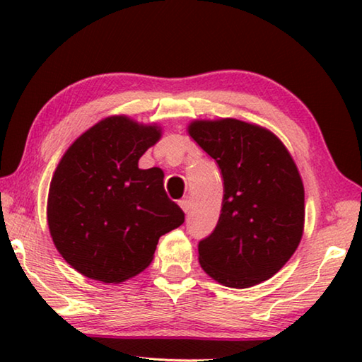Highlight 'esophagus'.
Segmentation results:
<instances>
[{
    "mask_svg": "<svg viewBox=\"0 0 362 362\" xmlns=\"http://www.w3.org/2000/svg\"><path fill=\"white\" fill-rule=\"evenodd\" d=\"M179 204H180V207L183 209V212H185V214H189V209H192V201H189V198L182 199Z\"/></svg>",
    "mask_w": 362,
    "mask_h": 362,
    "instance_id": "esophagus-1",
    "label": "esophagus"
}]
</instances>
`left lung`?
<instances>
[{"label":"left lung","instance_id":"left-lung-1","mask_svg":"<svg viewBox=\"0 0 362 362\" xmlns=\"http://www.w3.org/2000/svg\"><path fill=\"white\" fill-rule=\"evenodd\" d=\"M188 134L223 177L218 222L198 244L201 267L226 287L260 284L302 240L305 192L296 163L273 132L250 122L193 121Z\"/></svg>","mask_w":362,"mask_h":362}]
</instances>
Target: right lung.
I'll use <instances>...</instances> for the list:
<instances>
[{
  "mask_svg": "<svg viewBox=\"0 0 362 362\" xmlns=\"http://www.w3.org/2000/svg\"><path fill=\"white\" fill-rule=\"evenodd\" d=\"M158 126L110 116L71 144L52 175L47 225L65 262L90 279L122 283L150 265L158 240L185 220L159 168L139 159Z\"/></svg>",
  "mask_w": 362,
  "mask_h": 362,
  "instance_id": "add662e5",
  "label": "right lung"
}]
</instances>
